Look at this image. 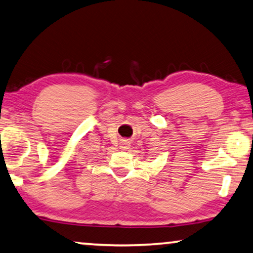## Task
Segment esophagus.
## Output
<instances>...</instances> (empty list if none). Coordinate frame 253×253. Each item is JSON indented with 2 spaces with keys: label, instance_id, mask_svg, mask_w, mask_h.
<instances>
[{
  "label": "esophagus",
  "instance_id": "esophagus-1",
  "mask_svg": "<svg viewBox=\"0 0 253 253\" xmlns=\"http://www.w3.org/2000/svg\"><path fill=\"white\" fill-rule=\"evenodd\" d=\"M120 148H122L123 150H127V149L129 148V142L122 141V142H120Z\"/></svg>",
  "mask_w": 253,
  "mask_h": 253
}]
</instances>
